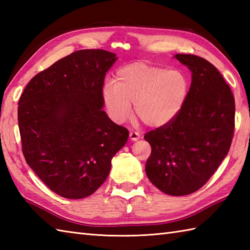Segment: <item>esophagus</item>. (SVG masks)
I'll return each instance as SVG.
<instances>
[{
	"label": "esophagus",
	"mask_w": 250,
	"mask_h": 250,
	"mask_svg": "<svg viewBox=\"0 0 250 250\" xmlns=\"http://www.w3.org/2000/svg\"><path fill=\"white\" fill-rule=\"evenodd\" d=\"M129 136H130V140L133 141V142H134V141H137V140H140V137H141L140 133H137V132H135V131H131Z\"/></svg>",
	"instance_id": "obj_1"
}]
</instances>
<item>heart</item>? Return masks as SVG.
<instances>
[{"mask_svg":"<svg viewBox=\"0 0 250 250\" xmlns=\"http://www.w3.org/2000/svg\"><path fill=\"white\" fill-rule=\"evenodd\" d=\"M190 82L178 68L135 62L120 67L115 82H106L102 99L109 117L117 124L136 115L152 128L172 122L187 103Z\"/></svg>","mask_w":250,"mask_h":250,"instance_id":"heart-1","label":"heart"}]
</instances>
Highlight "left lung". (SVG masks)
Returning a JSON list of instances; mask_svg holds the SVG:
<instances>
[{
	"label": "left lung",
	"instance_id": "1",
	"mask_svg": "<svg viewBox=\"0 0 250 250\" xmlns=\"http://www.w3.org/2000/svg\"><path fill=\"white\" fill-rule=\"evenodd\" d=\"M175 58L192 73L189 97L172 122L145 134L151 146L145 169L159 190L180 196L203 187L229 152L235 102L210 62L194 55Z\"/></svg>",
	"mask_w": 250,
	"mask_h": 250
}]
</instances>
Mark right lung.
I'll list each match as a JSON object with an SVG mask.
<instances>
[{
	"instance_id": "right-lung-1",
	"label": "right lung",
	"mask_w": 250,
	"mask_h": 250,
	"mask_svg": "<svg viewBox=\"0 0 250 250\" xmlns=\"http://www.w3.org/2000/svg\"><path fill=\"white\" fill-rule=\"evenodd\" d=\"M113 52L83 49L62 58L26 84L18 125L26 163L47 187L66 199L92 194L107 178L111 158L129 131L102 109Z\"/></svg>"
}]
</instances>
